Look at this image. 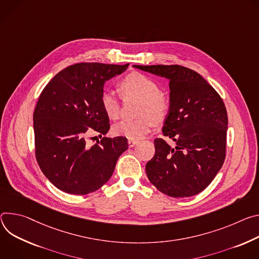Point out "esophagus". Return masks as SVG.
Wrapping results in <instances>:
<instances>
[{
    "mask_svg": "<svg viewBox=\"0 0 259 259\" xmlns=\"http://www.w3.org/2000/svg\"><path fill=\"white\" fill-rule=\"evenodd\" d=\"M127 143H128V147H134L135 145L138 144L139 141H137V140H128Z\"/></svg>",
    "mask_w": 259,
    "mask_h": 259,
    "instance_id": "1",
    "label": "esophagus"
}]
</instances>
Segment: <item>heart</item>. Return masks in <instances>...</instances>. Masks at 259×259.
<instances>
[{"mask_svg": "<svg viewBox=\"0 0 259 259\" xmlns=\"http://www.w3.org/2000/svg\"><path fill=\"white\" fill-rule=\"evenodd\" d=\"M119 92L124 99H139L137 116L134 120H122L113 127L116 136L128 140H139L148 134L154 123L165 120L170 109L168 96L158 90L157 83L144 74L131 73L118 83ZM101 106L107 116L115 120L120 114V100L111 91H104L100 98Z\"/></svg>", "mask_w": 259, "mask_h": 259, "instance_id": "b5f03b06", "label": "heart"}]
</instances>
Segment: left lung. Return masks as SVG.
Returning a JSON list of instances; mask_svg holds the SVG:
<instances>
[{
	"label": "left lung",
	"mask_w": 259,
	"mask_h": 259,
	"mask_svg": "<svg viewBox=\"0 0 259 259\" xmlns=\"http://www.w3.org/2000/svg\"><path fill=\"white\" fill-rule=\"evenodd\" d=\"M169 80L170 109L162 135L171 147L154 140L155 153L146 164L149 181L171 197L202 192L221 168L226 154L227 112L223 100L202 76L179 65L138 66Z\"/></svg>",
	"instance_id": "8db88e82"
}]
</instances>
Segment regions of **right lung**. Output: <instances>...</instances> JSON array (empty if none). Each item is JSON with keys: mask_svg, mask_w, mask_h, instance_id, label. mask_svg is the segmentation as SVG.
<instances>
[{"mask_svg": "<svg viewBox=\"0 0 259 259\" xmlns=\"http://www.w3.org/2000/svg\"><path fill=\"white\" fill-rule=\"evenodd\" d=\"M130 64L79 63L57 73L42 91L34 111L35 154L46 178L59 189L84 195L111 178L128 148L124 137L90 145L91 134L106 135L109 117L101 106L104 83Z\"/></svg>", "mask_w": 259, "mask_h": 259, "instance_id": "obj_1", "label": "right lung"}]
</instances>
